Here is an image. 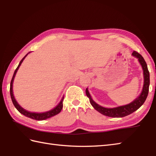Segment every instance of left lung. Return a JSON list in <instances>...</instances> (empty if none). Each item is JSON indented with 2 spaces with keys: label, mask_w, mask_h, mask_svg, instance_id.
Here are the masks:
<instances>
[{
  "label": "left lung",
  "mask_w": 156,
  "mask_h": 156,
  "mask_svg": "<svg viewBox=\"0 0 156 156\" xmlns=\"http://www.w3.org/2000/svg\"><path fill=\"white\" fill-rule=\"evenodd\" d=\"M132 55L134 57L137 58L139 62H140V64L141 65L142 69H143L144 77V87L143 89H142L141 93L133 102L127 105L121 106V107L112 108H105L96 103L92 99L91 96L88 90V88L86 89V94H87V96L88 97L89 101H90V102L92 107L94 108L95 110H97L103 115L111 117H125V116H127L133 113V112L137 111L139 108H140L141 106L144 103V102L146 100L149 92V87H150V72H149L146 62H145V59L142 57L141 55H140L138 52L135 51H133V52L132 53Z\"/></svg>",
  "instance_id": "left-lung-1"
}]
</instances>
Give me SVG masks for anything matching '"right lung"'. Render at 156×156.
Segmentation results:
<instances>
[{"instance_id": "obj_1", "label": "right lung", "mask_w": 156, "mask_h": 156, "mask_svg": "<svg viewBox=\"0 0 156 156\" xmlns=\"http://www.w3.org/2000/svg\"><path fill=\"white\" fill-rule=\"evenodd\" d=\"M28 54H29V53H28ZM28 54L26 55L25 57L21 59V62H19V64L17 66V68H16L15 71L14 72V74H13V76H12V80H11V85H10V94H11V100H12V102L13 105H14L15 108L17 109L18 111L20 112V113L23 114V115H25V116H26V117H27L29 118H31L32 119H35V120H37V121L45 120V119H47L48 118H50L51 117H54V116L58 115V113H59V112H60V111H62V109L63 108V101H64V97H63V98H62V100H61L60 102H59V103L57 106H56V107L54 108H53L52 110L47 111V112H42V113H41H41H37V112H29V111H26L25 109H24V108H23L21 107V106H20L17 103V102L16 101L15 98L14 97V95H13V92H12V83H13V80H14L15 76L16 75V72H17V70H18L19 66H21V63L23 62V59L25 58V57L28 55Z\"/></svg>"}]
</instances>
